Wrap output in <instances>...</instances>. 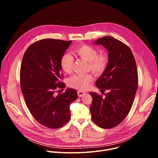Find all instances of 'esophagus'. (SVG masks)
Instances as JSON below:
<instances>
[{"label":"esophagus","instance_id":"obj_1","mask_svg":"<svg viewBox=\"0 0 158 158\" xmlns=\"http://www.w3.org/2000/svg\"><path fill=\"white\" fill-rule=\"evenodd\" d=\"M77 94H78L79 97H82V96H83L85 94V93L80 91H77Z\"/></svg>","mask_w":158,"mask_h":158}]
</instances>
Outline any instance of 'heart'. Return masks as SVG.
Wrapping results in <instances>:
<instances>
[{"label": "heart", "mask_w": 158, "mask_h": 158, "mask_svg": "<svg viewBox=\"0 0 158 158\" xmlns=\"http://www.w3.org/2000/svg\"><path fill=\"white\" fill-rule=\"evenodd\" d=\"M74 53L88 62L89 68L96 74L102 73L107 65V56L104 54L98 55V51L91 46L87 45L78 46L74 48ZM73 62L74 57L71 54L67 53L63 54L60 61L62 69L67 73H70L72 71ZM93 79V77L91 74H76L69 79V85L80 91H85L88 89Z\"/></svg>", "instance_id": "b5f03b06"}]
</instances>
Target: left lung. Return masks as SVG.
<instances>
[{
  "label": "left lung",
  "mask_w": 158,
  "mask_h": 158,
  "mask_svg": "<svg viewBox=\"0 0 158 158\" xmlns=\"http://www.w3.org/2000/svg\"><path fill=\"white\" fill-rule=\"evenodd\" d=\"M93 44L101 45L108 52V64L96 85L109 92L103 98L90 92L92 119L99 127L109 129L119 124L127 116L138 89L136 60L129 48L120 40L105 36Z\"/></svg>",
  "instance_id": "obj_1"
}]
</instances>
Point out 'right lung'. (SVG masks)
Instances as JSON below:
<instances>
[{
	"mask_svg": "<svg viewBox=\"0 0 158 158\" xmlns=\"http://www.w3.org/2000/svg\"><path fill=\"white\" fill-rule=\"evenodd\" d=\"M72 43L53 39L34 42L22 58L20 79L26 105L34 119L44 126L57 129L71 118L70 105L77 98L75 89L67 88L56 95L57 88H65L60 81L61 57Z\"/></svg>",
	"mask_w": 158,
	"mask_h": 158,
	"instance_id": "obj_1",
	"label": "right lung"
}]
</instances>
